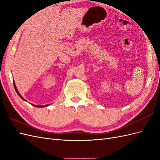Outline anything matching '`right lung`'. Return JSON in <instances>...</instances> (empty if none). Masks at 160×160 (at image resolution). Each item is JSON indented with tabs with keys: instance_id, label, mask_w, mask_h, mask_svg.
Masks as SVG:
<instances>
[{
	"instance_id": "1",
	"label": "right lung",
	"mask_w": 160,
	"mask_h": 160,
	"mask_svg": "<svg viewBox=\"0 0 160 160\" xmlns=\"http://www.w3.org/2000/svg\"><path fill=\"white\" fill-rule=\"evenodd\" d=\"M13 85H14V89H15V91H16V92L17 93V94L19 95V97H20V98L22 99H23V100H25V101H26L25 99H24L22 97L21 95V94L19 93V92L18 91V90H17V88H16V85H15V83H14V82L13 81ZM34 105V106H35V107H37V108H43V107H46V106H47L48 105Z\"/></svg>"
}]
</instances>
